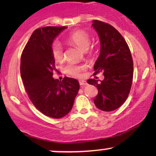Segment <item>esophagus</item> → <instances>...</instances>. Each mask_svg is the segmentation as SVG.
I'll return each mask as SVG.
<instances>
[{"label":"esophagus","mask_w":156,"mask_h":156,"mask_svg":"<svg viewBox=\"0 0 156 156\" xmlns=\"http://www.w3.org/2000/svg\"><path fill=\"white\" fill-rule=\"evenodd\" d=\"M79 83L80 86H86L87 84V81L86 80H79Z\"/></svg>","instance_id":"obj_1"}]
</instances>
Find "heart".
<instances>
[{"instance_id": "b5f03b06", "label": "heart", "mask_w": 156, "mask_h": 156, "mask_svg": "<svg viewBox=\"0 0 156 156\" xmlns=\"http://www.w3.org/2000/svg\"><path fill=\"white\" fill-rule=\"evenodd\" d=\"M67 42L69 44L76 45L82 51H87L91 43L90 36L83 30H77L72 32L67 37ZM51 53L56 62H60L64 58V49L58 41L55 40L51 44ZM83 69L82 66L74 63H69L64 67V72L72 76L78 77Z\"/></svg>"}]
</instances>
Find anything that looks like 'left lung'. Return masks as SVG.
<instances>
[{"instance_id": "left-lung-1", "label": "left lung", "mask_w": 156, "mask_h": 156, "mask_svg": "<svg viewBox=\"0 0 156 156\" xmlns=\"http://www.w3.org/2000/svg\"><path fill=\"white\" fill-rule=\"evenodd\" d=\"M92 26L99 36L101 53L94 66L96 75L103 73L104 79H89L95 86L98 94L94 99L98 108L112 112L120 107L129 94L133 76L131 53L125 39L116 28L100 20L92 21Z\"/></svg>"}]
</instances>
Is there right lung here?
I'll return each instance as SVG.
<instances>
[{
	"label": "right lung",
	"mask_w": 156,
	"mask_h": 156,
	"mask_svg": "<svg viewBox=\"0 0 156 156\" xmlns=\"http://www.w3.org/2000/svg\"><path fill=\"white\" fill-rule=\"evenodd\" d=\"M67 27L47 26L33 32L23 49L20 74L28 98L40 112L59 119L71 111L80 85L76 79L53 78L55 59L51 53L53 40Z\"/></svg>",
	"instance_id": "right-lung-1"
}]
</instances>
